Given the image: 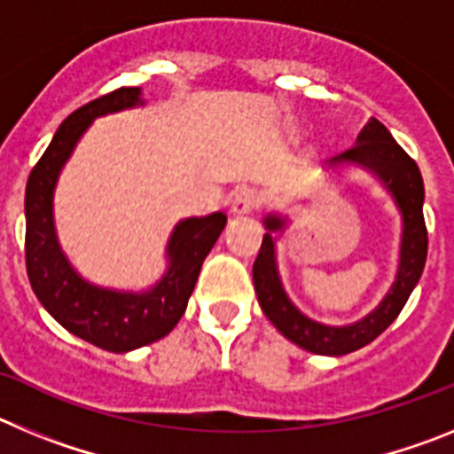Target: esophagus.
I'll list each match as a JSON object with an SVG mask.
<instances>
[{
	"instance_id": "34e87169",
	"label": "esophagus",
	"mask_w": 454,
	"mask_h": 454,
	"mask_svg": "<svg viewBox=\"0 0 454 454\" xmlns=\"http://www.w3.org/2000/svg\"><path fill=\"white\" fill-rule=\"evenodd\" d=\"M263 204V195L262 191H256V188H243V191L236 192L234 202H231V214L234 215H247L252 211Z\"/></svg>"
}]
</instances>
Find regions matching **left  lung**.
I'll return each mask as SVG.
<instances>
[{"label": "left lung", "instance_id": "left-lung-1", "mask_svg": "<svg viewBox=\"0 0 454 454\" xmlns=\"http://www.w3.org/2000/svg\"><path fill=\"white\" fill-rule=\"evenodd\" d=\"M350 161L368 168L382 179L384 186L391 191V195L398 202L403 211V246H400V268L398 277L393 282L391 291L382 304L348 327H327V325L314 323L307 316H302L293 307L291 300L284 293L279 275H277L275 263V240L270 231L282 230L284 220L270 215L266 218V234H263L262 250L256 254L254 266H252V279H254V291L263 314L268 316L277 330L282 332L295 346L304 348L316 355L340 356L348 352H355L359 348L368 346L371 340L387 330L393 320L398 318L403 307L407 304L409 295L419 284L423 275L425 259H427V227L423 218V200L425 188L420 170L416 161L403 147L395 143L388 129L380 120L371 118L362 129L356 145L346 150L340 156H334L332 163Z\"/></svg>", "mask_w": 454, "mask_h": 454}]
</instances>
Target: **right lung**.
I'll use <instances>...</instances> for the list:
<instances>
[{
  "mask_svg": "<svg viewBox=\"0 0 454 454\" xmlns=\"http://www.w3.org/2000/svg\"><path fill=\"white\" fill-rule=\"evenodd\" d=\"M136 104H143L140 88L122 86L67 115L31 170L24 198V256L35 298L67 332L108 352H129L170 334L186 311L204 259L227 224V215L220 211L207 218L182 220L168 243L170 268L147 293L106 291L72 270L59 247L51 220L56 177L92 118Z\"/></svg>",
  "mask_w": 454,
  "mask_h": 454,
  "instance_id": "obj_1",
  "label": "right lung"
}]
</instances>
